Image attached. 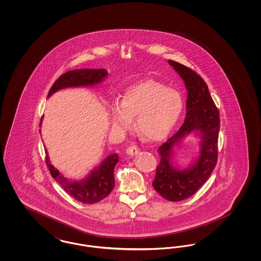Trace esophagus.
I'll return each mask as SVG.
<instances>
[{"label": "esophagus", "mask_w": 261, "mask_h": 261, "mask_svg": "<svg viewBox=\"0 0 261 261\" xmlns=\"http://www.w3.org/2000/svg\"><path fill=\"white\" fill-rule=\"evenodd\" d=\"M140 151V149L135 146V145H132V146H129L127 149H126V153L128 155H131V156H134L136 155L137 153Z\"/></svg>", "instance_id": "esophagus-1"}]
</instances>
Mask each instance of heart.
<instances>
[{
  "instance_id": "obj_1",
  "label": "heart",
  "mask_w": 261,
  "mask_h": 261,
  "mask_svg": "<svg viewBox=\"0 0 261 261\" xmlns=\"http://www.w3.org/2000/svg\"><path fill=\"white\" fill-rule=\"evenodd\" d=\"M183 107L178 91L146 79L126 88L120 103H112V124L116 129H124L135 116V128L141 136L149 141H161L172 131Z\"/></svg>"
}]
</instances>
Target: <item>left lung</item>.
I'll return each mask as SVG.
<instances>
[{"label": "left lung", "instance_id": "left-lung-1", "mask_svg": "<svg viewBox=\"0 0 261 261\" xmlns=\"http://www.w3.org/2000/svg\"><path fill=\"white\" fill-rule=\"evenodd\" d=\"M168 62L184 80L188 91L186 117L180 129L158 149L161 161L152 186L162 198L180 201L199 191L216 165L220 118L203 79L179 62ZM190 134L199 137V154L187 168L181 169L173 161L174 148Z\"/></svg>", "mask_w": 261, "mask_h": 261}]
</instances>
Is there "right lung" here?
<instances>
[{"mask_svg": "<svg viewBox=\"0 0 261 261\" xmlns=\"http://www.w3.org/2000/svg\"><path fill=\"white\" fill-rule=\"evenodd\" d=\"M108 71L100 69H75L67 71L60 76L49 91L48 98L65 88L93 87L100 84ZM43 119V118H42ZM42 119L40 124H42ZM46 162L53 178L60 186L73 199L87 204L97 203L108 197L114 188V167L118 162V154L112 153L107 156L99 166H96L92 171L81 180H69L65 178L54 165L50 164L48 151H46Z\"/></svg>", "mask_w": 261, "mask_h": 261, "instance_id": "1", "label": "right lung"}]
</instances>
